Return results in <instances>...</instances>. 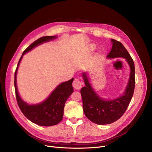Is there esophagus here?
Segmentation results:
<instances>
[{"label": "esophagus", "mask_w": 152, "mask_h": 152, "mask_svg": "<svg viewBox=\"0 0 152 152\" xmlns=\"http://www.w3.org/2000/svg\"><path fill=\"white\" fill-rule=\"evenodd\" d=\"M73 87H74L75 89H76V90L80 89L82 87V83L81 81L77 78L75 79L73 82Z\"/></svg>", "instance_id": "1"}]
</instances>
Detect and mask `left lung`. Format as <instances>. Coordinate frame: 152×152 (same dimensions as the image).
Wrapping results in <instances>:
<instances>
[{"label":"left lung","mask_w":152,"mask_h":152,"mask_svg":"<svg viewBox=\"0 0 152 152\" xmlns=\"http://www.w3.org/2000/svg\"><path fill=\"white\" fill-rule=\"evenodd\" d=\"M111 41L113 45L107 57L124 58L131 68L129 83L124 94L112 100L102 99L92 89L86 73H83L86 86L81 89L85 115L92 122L101 125L114 123L124 115L133 96L135 84V66L130 54L120 42L115 39Z\"/></svg>","instance_id":"left-lung-1"}]
</instances>
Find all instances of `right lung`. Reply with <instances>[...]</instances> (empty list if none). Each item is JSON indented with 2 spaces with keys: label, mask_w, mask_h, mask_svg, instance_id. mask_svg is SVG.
I'll return each instance as SVG.
<instances>
[{
  "label": "right lung",
  "mask_w": 152,
  "mask_h": 152,
  "mask_svg": "<svg viewBox=\"0 0 152 152\" xmlns=\"http://www.w3.org/2000/svg\"><path fill=\"white\" fill-rule=\"evenodd\" d=\"M56 38V36H44L37 39L33 43L28 46L22 53V56L19 60L17 69L15 72V95L17 103L21 112L29 120L37 125L42 126H51L57 124L63 119V110L65 102L69 95L73 92L72 83L73 78L70 80L61 83L56 88L50 96L44 102L37 105H29L26 102L23 101L17 90V73L18 66L23 55L29 52L34 47Z\"/></svg>",
  "instance_id": "obj_1"
}]
</instances>
